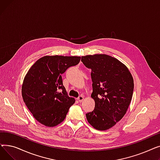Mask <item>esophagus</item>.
I'll use <instances>...</instances> for the list:
<instances>
[{"label": "esophagus", "mask_w": 160, "mask_h": 160, "mask_svg": "<svg viewBox=\"0 0 160 160\" xmlns=\"http://www.w3.org/2000/svg\"><path fill=\"white\" fill-rule=\"evenodd\" d=\"M78 100L79 102H82L83 100V99H84V97H83V95H80V96H79L78 97Z\"/></svg>", "instance_id": "34e87169"}]
</instances>
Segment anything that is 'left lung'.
Wrapping results in <instances>:
<instances>
[{
	"instance_id": "left-lung-1",
	"label": "left lung",
	"mask_w": 160,
	"mask_h": 160,
	"mask_svg": "<svg viewBox=\"0 0 160 160\" xmlns=\"http://www.w3.org/2000/svg\"><path fill=\"white\" fill-rule=\"evenodd\" d=\"M81 61L91 69L95 109L86 114L88 122L98 130L113 127L127 113L133 91L132 75L124 63L104 54L82 56Z\"/></svg>"
}]
</instances>
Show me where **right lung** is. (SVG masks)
Masks as SVG:
<instances>
[{
  "mask_svg": "<svg viewBox=\"0 0 160 160\" xmlns=\"http://www.w3.org/2000/svg\"><path fill=\"white\" fill-rule=\"evenodd\" d=\"M80 56H45L33 63L23 80L22 97L33 117L47 127L65 119L75 99L68 96L61 74L77 65Z\"/></svg>",
  "mask_w": 160,
  "mask_h": 160,
  "instance_id": "1",
  "label": "right lung"
}]
</instances>
